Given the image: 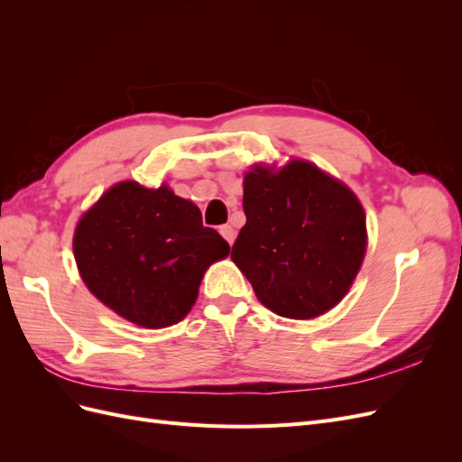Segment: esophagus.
Listing matches in <instances>:
<instances>
[{
  "mask_svg": "<svg viewBox=\"0 0 462 462\" xmlns=\"http://www.w3.org/2000/svg\"><path fill=\"white\" fill-rule=\"evenodd\" d=\"M219 233H221L223 239H226L229 245H233V241H235V229L231 226H221Z\"/></svg>",
  "mask_w": 462,
  "mask_h": 462,
  "instance_id": "obj_1",
  "label": "esophagus"
}]
</instances>
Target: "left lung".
Returning a JSON list of instances; mask_svg holds the SVG:
<instances>
[{
    "mask_svg": "<svg viewBox=\"0 0 462 462\" xmlns=\"http://www.w3.org/2000/svg\"><path fill=\"white\" fill-rule=\"evenodd\" d=\"M246 223L231 258L272 312L310 319L351 289L366 254V216L356 194L310 162L245 175Z\"/></svg>",
    "mask_w": 462,
    "mask_h": 462,
    "instance_id": "obj_1",
    "label": "left lung"
}]
</instances>
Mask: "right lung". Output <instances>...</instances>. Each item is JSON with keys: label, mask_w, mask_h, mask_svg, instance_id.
<instances>
[{"label": "right lung", "mask_w": 462, "mask_h": 462, "mask_svg": "<svg viewBox=\"0 0 462 462\" xmlns=\"http://www.w3.org/2000/svg\"><path fill=\"white\" fill-rule=\"evenodd\" d=\"M73 250L97 300L136 326L160 329L190 312L204 272L231 248L202 226L197 204L167 185L121 180L80 217Z\"/></svg>", "instance_id": "add662e5"}]
</instances>
